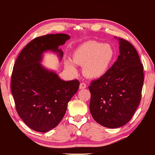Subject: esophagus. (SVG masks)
I'll return each instance as SVG.
<instances>
[{
	"label": "esophagus",
	"instance_id": "34e87169",
	"mask_svg": "<svg viewBox=\"0 0 155 155\" xmlns=\"http://www.w3.org/2000/svg\"><path fill=\"white\" fill-rule=\"evenodd\" d=\"M79 87H80V89H84L86 87V84H85V83H81Z\"/></svg>",
	"mask_w": 155,
	"mask_h": 155
}]
</instances>
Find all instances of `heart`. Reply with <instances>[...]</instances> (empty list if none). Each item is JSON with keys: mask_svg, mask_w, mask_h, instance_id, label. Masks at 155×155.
Returning a JSON list of instances; mask_svg holds the SVG:
<instances>
[{"mask_svg": "<svg viewBox=\"0 0 155 155\" xmlns=\"http://www.w3.org/2000/svg\"><path fill=\"white\" fill-rule=\"evenodd\" d=\"M114 58V50L110 45L89 41L83 44L75 51L73 62L84 66V73L87 77L97 78L107 72ZM64 66L71 73H77V68L70 60H66Z\"/></svg>", "mask_w": 155, "mask_h": 155, "instance_id": "1", "label": "heart"}]
</instances>
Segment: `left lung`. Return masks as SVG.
<instances>
[{
  "instance_id": "left-lung-1",
  "label": "left lung",
  "mask_w": 155,
  "mask_h": 155,
  "mask_svg": "<svg viewBox=\"0 0 155 155\" xmlns=\"http://www.w3.org/2000/svg\"><path fill=\"white\" fill-rule=\"evenodd\" d=\"M120 55L111 68L88 87L90 111L94 120L108 128H117L130 120L141 99L143 66L137 50L118 38Z\"/></svg>"
}]
</instances>
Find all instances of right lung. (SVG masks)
<instances>
[{"label": "right lung", "instance_id": "1", "mask_svg": "<svg viewBox=\"0 0 155 155\" xmlns=\"http://www.w3.org/2000/svg\"><path fill=\"white\" fill-rule=\"evenodd\" d=\"M70 39L67 34H50L33 39L23 48L13 67L11 91L15 108L22 120L36 131L55 128L65 114L68 104L77 93V79L64 81L40 64L47 51L63 52L60 46Z\"/></svg>", "mask_w": 155, "mask_h": 155}]
</instances>
